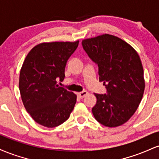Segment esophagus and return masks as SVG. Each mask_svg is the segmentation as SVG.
Here are the masks:
<instances>
[{
    "label": "esophagus",
    "instance_id": "esophagus-1",
    "mask_svg": "<svg viewBox=\"0 0 159 159\" xmlns=\"http://www.w3.org/2000/svg\"><path fill=\"white\" fill-rule=\"evenodd\" d=\"M87 94H88V92H87V91H86V90H84V91H82V92H81V93H78V96L80 98H84Z\"/></svg>",
    "mask_w": 159,
    "mask_h": 159
}]
</instances>
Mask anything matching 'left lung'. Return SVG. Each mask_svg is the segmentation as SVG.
I'll list each match as a JSON object with an SVG mask.
<instances>
[{
	"label": "left lung",
	"instance_id": "8db88e82",
	"mask_svg": "<svg viewBox=\"0 0 159 159\" xmlns=\"http://www.w3.org/2000/svg\"><path fill=\"white\" fill-rule=\"evenodd\" d=\"M82 46L98 65L99 81L107 89V94L94 93L95 119L105 126H120L132 117L143 97L145 81L140 57L129 43L110 34L84 39Z\"/></svg>",
	"mask_w": 159,
	"mask_h": 159
}]
</instances>
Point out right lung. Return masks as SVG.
Masks as SVG:
<instances>
[{"label":"right lung","instance_id":"right-lung-1","mask_svg":"<svg viewBox=\"0 0 159 159\" xmlns=\"http://www.w3.org/2000/svg\"><path fill=\"white\" fill-rule=\"evenodd\" d=\"M79 41L43 43L34 47L24 61L19 90L24 106L34 121L45 127L60 125L68 120L77 96L59 87L65 67Z\"/></svg>","mask_w":159,"mask_h":159}]
</instances>
